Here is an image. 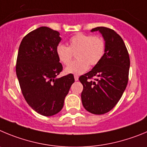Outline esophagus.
I'll return each mask as SVG.
<instances>
[{
  "mask_svg": "<svg viewBox=\"0 0 147 147\" xmlns=\"http://www.w3.org/2000/svg\"><path fill=\"white\" fill-rule=\"evenodd\" d=\"M74 78H75V81H78V78H79V77L78 76V75H74Z\"/></svg>",
  "mask_w": 147,
  "mask_h": 147,
  "instance_id": "obj_1",
  "label": "esophagus"
}]
</instances>
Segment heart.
<instances>
[{"label": "heart", "instance_id": "1", "mask_svg": "<svg viewBox=\"0 0 147 147\" xmlns=\"http://www.w3.org/2000/svg\"><path fill=\"white\" fill-rule=\"evenodd\" d=\"M105 49V41L102 37L79 33L69 39V47L59 44L56 47V55L61 63L67 65L71 60L72 53L77 52L78 60L67 66L64 72L80 75L88 70L89 64H98L104 55Z\"/></svg>", "mask_w": 147, "mask_h": 147}]
</instances>
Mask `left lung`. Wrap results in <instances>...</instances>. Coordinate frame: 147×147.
<instances>
[{
  "label": "left lung",
  "mask_w": 147,
  "mask_h": 147,
  "mask_svg": "<svg viewBox=\"0 0 147 147\" xmlns=\"http://www.w3.org/2000/svg\"><path fill=\"white\" fill-rule=\"evenodd\" d=\"M105 40V53L92 70L79 78L83 84V105L93 114L108 113L117 104L128 82L129 57L124 41L116 32L105 27H96ZM98 79L92 82L93 76Z\"/></svg>",
  "instance_id": "8db88e82"
}]
</instances>
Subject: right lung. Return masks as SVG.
Here are the masks:
<instances>
[{"label": "right lung", "instance_id": "add662e5", "mask_svg": "<svg viewBox=\"0 0 147 147\" xmlns=\"http://www.w3.org/2000/svg\"><path fill=\"white\" fill-rule=\"evenodd\" d=\"M60 34L42 26L22 39L18 51L16 73L25 100L33 110L51 116L59 113L72 83V74L58 78L62 64L56 55Z\"/></svg>", "mask_w": 147, "mask_h": 147}]
</instances>
